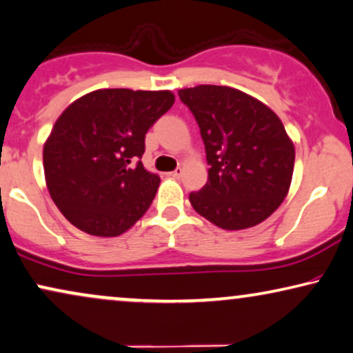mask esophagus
Wrapping results in <instances>:
<instances>
[{"instance_id": "obj_1", "label": "esophagus", "mask_w": 353, "mask_h": 353, "mask_svg": "<svg viewBox=\"0 0 353 353\" xmlns=\"http://www.w3.org/2000/svg\"><path fill=\"white\" fill-rule=\"evenodd\" d=\"M170 175L173 176V178H180L181 175H183V168L181 167H178V168H175V170H173Z\"/></svg>"}]
</instances>
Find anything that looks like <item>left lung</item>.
Segmentation results:
<instances>
[{"instance_id":"1","label":"left lung","mask_w":353,"mask_h":353,"mask_svg":"<svg viewBox=\"0 0 353 353\" xmlns=\"http://www.w3.org/2000/svg\"><path fill=\"white\" fill-rule=\"evenodd\" d=\"M198 121L209 180L190 203L223 230H243L271 216L285 199L295 148L281 118L258 99L227 85L178 90Z\"/></svg>"}]
</instances>
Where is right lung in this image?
I'll list each match as a JSON object with an SVG mask.
<instances>
[{
	"label": "right lung",
	"mask_w": 353,
	"mask_h": 353,
	"mask_svg": "<svg viewBox=\"0 0 353 353\" xmlns=\"http://www.w3.org/2000/svg\"><path fill=\"white\" fill-rule=\"evenodd\" d=\"M175 102L170 90L99 89L59 115L43 145L53 203L79 230L118 236L152 204L159 175L144 168L145 132Z\"/></svg>",
	"instance_id": "right-lung-1"
}]
</instances>
